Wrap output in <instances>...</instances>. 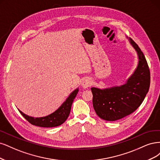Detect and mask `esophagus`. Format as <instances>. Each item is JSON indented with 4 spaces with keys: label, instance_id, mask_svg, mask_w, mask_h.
Segmentation results:
<instances>
[{
    "label": "esophagus",
    "instance_id": "obj_1",
    "mask_svg": "<svg viewBox=\"0 0 160 160\" xmlns=\"http://www.w3.org/2000/svg\"><path fill=\"white\" fill-rule=\"evenodd\" d=\"M92 80L89 78H86L85 80H84L82 82V87L84 89H86L88 88H89L92 85Z\"/></svg>",
    "mask_w": 160,
    "mask_h": 160
}]
</instances>
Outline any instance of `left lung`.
<instances>
[{
    "instance_id": "obj_1",
    "label": "left lung",
    "mask_w": 160,
    "mask_h": 160,
    "mask_svg": "<svg viewBox=\"0 0 160 160\" xmlns=\"http://www.w3.org/2000/svg\"><path fill=\"white\" fill-rule=\"evenodd\" d=\"M126 38L138 57L133 73L123 85L103 89L91 88L96 114L106 121H116L131 114L141 105L149 88L150 72L145 56L134 41Z\"/></svg>"
}]
</instances>
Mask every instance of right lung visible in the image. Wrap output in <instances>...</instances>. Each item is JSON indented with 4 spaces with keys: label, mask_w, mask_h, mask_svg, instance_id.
<instances>
[{
    "label": "right lung",
    "mask_w": 160,
    "mask_h": 160,
    "mask_svg": "<svg viewBox=\"0 0 160 160\" xmlns=\"http://www.w3.org/2000/svg\"><path fill=\"white\" fill-rule=\"evenodd\" d=\"M78 88L75 89L72 93H70L69 96L66 98V101L63 102V104L57 110L52 113V114L46 116L34 118L25 114L24 113L20 110H18L25 119L32 125L43 128H52L58 126L62 124L68 118L70 112L72 104L75 97L78 94Z\"/></svg>",
    "instance_id": "1"
}]
</instances>
